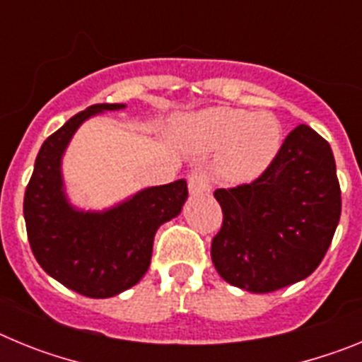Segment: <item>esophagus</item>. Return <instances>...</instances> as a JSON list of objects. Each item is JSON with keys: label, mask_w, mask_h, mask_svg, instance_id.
<instances>
[{"label": "esophagus", "mask_w": 362, "mask_h": 362, "mask_svg": "<svg viewBox=\"0 0 362 362\" xmlns=\"http://www.w3.org/2000/svg\"><path fill=\"white\" fill-rule=\"evenodd\" d=\"M188 188H190L192 196H201V194H209L210 181L209 175L203 170H192L188 174Z\"/></svg>", "instance_id": "esophagus-1"}]
</instances>
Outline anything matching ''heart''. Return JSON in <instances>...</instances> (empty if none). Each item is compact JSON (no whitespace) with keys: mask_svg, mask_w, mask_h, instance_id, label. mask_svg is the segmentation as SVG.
Wrapping results in <instances>:
<instances>
[{"mask_svg":"<svg viewBox=\"0 0 362 362\" xmlns=\"http://www.w3.org/2000/svg\"><path fill=\"white\" fill-rule=\"evenodd\" d=\"M175 137L196 152H217V174L252 183L268 172L283 148V124L270 112L212 107L179 117Z\"/></svg>","mask_w":362,"mask_h":362,"instance_id":"b5f03b06","label":"heart"}]
</instances>
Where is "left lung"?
<instances>
[{
	"label": "left lung",
	"instance_id": "obj_1",
	"mask_svg": "<svg viewBox=\"0 0 362 362\" xmlns=\"http://www.w3.org/2000/svg\"><path fill=\"white\" fill-rule=\"evenodd\" d=\"M223 226L212 263L226 283L268 293L306 279L325 257L341 217L335 159L308 124L286 136L276 163L250 185L219 188Z\"/></svg>",
	"mask_w": 362,
	"mask_h": 362
}]
</instances>
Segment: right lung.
<instances>
[{
  "label": "right lung",
  "instance_id": "add662e5",
  "mask_svg": "<svg viewBox=\"0 0 362 362\" xmlns=\"http://www.w3.org/2000/svg\"><path fill=\"white\" fill-rule=\"evenodd\" d=\"M123 103H99L70 117L47 137L25 192L23 214L34 257L50 277L92 299H107L143 279L153 235L181 214L188 197L185 179L148 187L105 210H83L66 196L63 156L76 130Z\"/></svg>",
  "mask_w": 362,
  "mask_h": 362
}]
</instances>
